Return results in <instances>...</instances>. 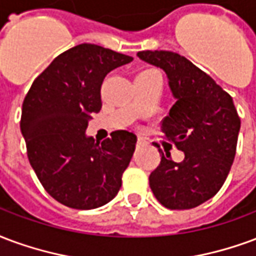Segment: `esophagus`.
<instances>
[{
    "label": "esophagus",
    "mask_w": 256,
    "mask_h": 256,
    "mask_svg": "<svg viewBox=\"0 0 256 256\" xmlns=\"http://www.w3.org/2000/svg\"><path fill=\"white\" fill-rule=\"evenodd\" d=\"M144 143H146V140L143 138H140V136H138V144H144Z\"/></svg>",
    "instance_id": "obj_1"
}]
</instances>
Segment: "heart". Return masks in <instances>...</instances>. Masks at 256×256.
Wrapping results in <instances>:
<instances>
[{
	"label": "heart",
	"instance_id": "b5f03b06",
	"mask_svg": "<svg viewBox=\"0 0 256 256\" xmlns=\"http://www.w3.org/2000/svg\"><path fill=\"white\" fill-rule=\"evenodd\" d=\"M147 72H148V69H144V70H140V72H139V74H136V78H139V76H143V74H147Z\"/></svg>",
	"mask_w": 256,
	"mask_h": 256
}]
</instances>
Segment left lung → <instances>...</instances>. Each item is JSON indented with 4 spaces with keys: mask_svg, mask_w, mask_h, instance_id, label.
<instances>
[{
    "mask_svg": "<svg viewBox=\"0 0 256 256\" xmlns=\"http://www.w3.org/2000/svg\"><path fill=\"white\" fill-rule=\"evenodd\" d=\"M138 57L166 74L176 104L162 132L184 152L174 162L158 148L161 162L148 177L151 191L168 208H194L220 191L234 160L240 118L232 96L180 54L147 50Z\"/></svg>",
    "mask_w": 256,
    "mask_h": 256,
    "instance_id": "obj_1",
    "label": "left lung"
}]
</instances>
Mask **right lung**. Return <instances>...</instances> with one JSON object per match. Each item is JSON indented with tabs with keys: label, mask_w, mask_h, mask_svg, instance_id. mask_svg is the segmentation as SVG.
<instances>
[{
	"label": "right lung",
	"mask_w": 256,
	"mask_h": 256,
	"mask_svg": "<svg viewBox=\"0 0 256 256\" xmlns=\"http://www.w3.org/2000/svg\"><path fill=\"white\" fill-rule=\"evenodd\" d=\"M132 60L98 44H78L56 57L24 98L20 130L30 164L48 194L65 206L91 210L120 191L136 135L114 130L100 143L86 130L102 108L105 76Z\"/></svg>",
	"instance_id": "add662e5"
}]
</instances>
